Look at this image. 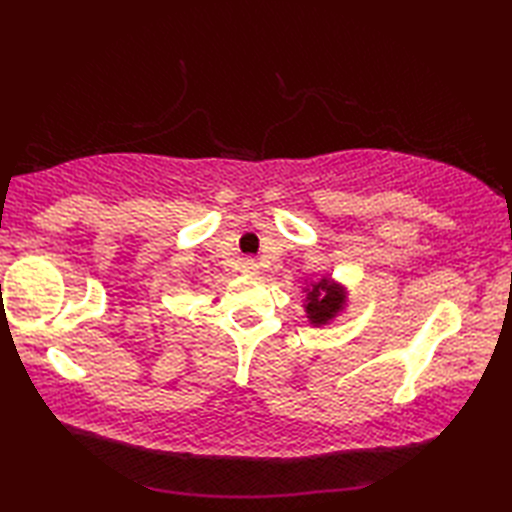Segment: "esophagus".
<instances>
[{"label": "esophagus", "mask_w": 512, "mask_h": 512, "mask_svg": "<svg viewBox=\"0 0 512 512\" xmlns=\"http://www.w3.org/2000/svg\"><path fill=\"white\" fill-rule=\"evenodd\" d=\"M259 270V264L255 262V259H244L242 262V273H246V275H255Z\"/></svg>", "instance_id": "34e87169"}]
</instances>
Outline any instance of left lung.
<instances>
[{
    "label": "left lung",
    "mask_w": 512,
    "mask_h": 512,
    "mask_svg": "<svg viewBox=\"0 0 512 512\" xmlns=\"http://www.w3.org/2000/svg\"><path fill=\"white\" fill-rule=\"evenodd\" d=\"M343 301L345 292L336 284H332L330 279L317 281V284H312L308 290V319L314 325H325L343 308Z\"/></svg>",
    "instance_id": "8db88e82"
}]
</instances>
